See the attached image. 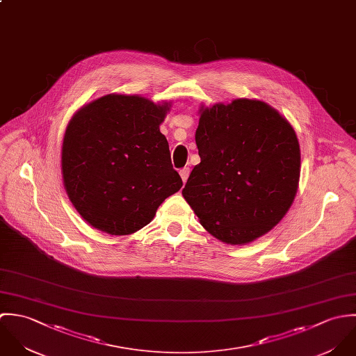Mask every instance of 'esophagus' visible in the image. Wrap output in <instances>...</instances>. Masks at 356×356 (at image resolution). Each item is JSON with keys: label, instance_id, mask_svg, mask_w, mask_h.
Segmentation results:
<instances>
[{"label": "esophagus", "instance_id": "esophagus-1", "mask_svg": "<svg viewBox=\"0 0 356 356\" xmlns=\"http://www.w3.org/2000/svg\"><path fill=\"white\" fill-rule=\"evenodd\" d=\"M179 173H180V176H181L183 183H186L187 179H188V176H190V168H183V169H180Z\"/></svg>", "mask_w": 356, "mask_h": 356}]
</instances>
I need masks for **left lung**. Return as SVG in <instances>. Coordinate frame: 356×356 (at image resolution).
I'll list each match as a JSON object with an SVG mask.
<instances>
[{"mask_svg": "<svg viewBox=\"0 0 356 356\" xmlns=\"http://www.w3.org/2000/svg\"><path fill=\"white\" fill-rule=\"evenodd\" d=\"M200 114L201 162L181 194L214 238L249 243L271 231L294 201L301 159L296 132L260 100L202 106Z\"/></svg>", "mask_w": 356, "mask_h": 356, "instance_id": "1", "label": "left lung"}]
</instances>
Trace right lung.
<instances>
[{
  "label": "right lung",
  "mask_w": 356,
  "mask_h": 356,
  "mask_svg": "<svg viewBox=\"0 0 356 356\" xmlns=\"http://www.w3.org/2000/svg\"><path fill=\"white\" fill-rule=\"evenodd\" d=\"M169 107L111 93L72 115L62 147L63 183L74 208L92 227L110 235L134 234L181 188L159 132Z\"/></svg>",
  "instance_id": "add662e5"
}]
</instances>
